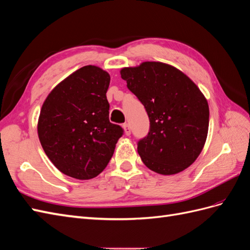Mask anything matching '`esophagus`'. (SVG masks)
<instances>
[{
  "mask_svg": "<svg viewBox=\"0 0 250 250\" xmlns=\"http://www.w3.org/2000/svg\"><path fill=\"white\" fill-rule=\"evenodd\" d=\"M123 128H124V130H125V135H126V136H129L130 133H131V129H130L129 124H128V123H125V124L123 125Z\"/></svg>",
  "mask_w": 250,
  "mask_h": 250,
  "instance_id": "esophagus-1",
  "label": "esophagus"
}]
</instances>
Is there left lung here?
<instances>
[{"instance_id": "obj_1", "label": "left lung", "mask_w": 250, "mask_h": 250, "mask_svg": "<svg viewBox=\"0 0 250 250\" xmlns=\"http://www.w3.org/2000/svg\"><path fill=\"white\" fill-rule=\"evenodd\" d=\"M127 88L142 103L149 118L147 136L138 153L151 171L177 174L202 151L209 127V106L190 78L172 65L146 62L121 70Z\"/></svg>"}]
</instances>
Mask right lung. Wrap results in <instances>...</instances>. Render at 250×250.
Masks as SVG:
<instances>
[{
  "label": "right lung",
  "mask_w": 250,
  "mask_h": 250,
  "mask_svg": "<svg viewBox=\"0 0 250 250\" xmlns=\"http://www.w3.org/2000/svg\"><path fill=\"white\" fill-rule=\"evenodd\" d=\"M109 83L107 72L83 66L55 87L42 105L40 143L54 166L70 177L91 179L101 174L124 135L109 121Z\"/></svg>",
  "instance_id": "add662e5"
}]
</instances>
